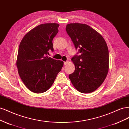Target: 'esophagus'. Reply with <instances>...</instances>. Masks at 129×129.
<instances>
[{"label":"esophagus","instance_id":"34e87169","mask_svg":"<svg viewBox=\"0 0 129 129\" xmlns=\"http://www.w3.org/2000/svg\"><path fill=\"white\" fill-rule=\"evenodd\" d=\"M69 61H66V62H64V65H67Z\"/></svg>","mask_w":129,"mask_h":129}]
</instances>
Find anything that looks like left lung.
<instances>
[{
    "instance_id": "obj_1",
    "label": "left lung",
    "mask_w": 129,
    "mask_h": 129,
    "mask_svg": "<svg viewBox=\"0 0 129 129\" xmlns=\"http://www.w3.org/2000/svg\"><path fill=\"white\" fill-rule=\"evenodd\" d=\"M66 31L79 56H74L72 61L74 72L69 77L76 90L82 93H90L103 83L109 71V50L103 37L86 24L71 23Z\"/></svg>"
}]
</instances>
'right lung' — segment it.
Masks as SVG:
<instances>
[{"mask_svg":"<svg viewBox=\"0 0 129 129\" xmlns=\"http://www.w3.org/2000/svg\"><path fill=\"white\" fill-rule=\"evenodd\" d=\"M59 24L47 23L38 25L27 32L19 47L17 67L25 86L37 93L51 87L63 62L48 57L53 51V39L58 32Z\"/></svg>","mask_w":129,"mask_h":129,"instance_id":"right-lung-1","label":"right lung"}]
</instances>
